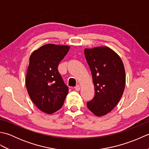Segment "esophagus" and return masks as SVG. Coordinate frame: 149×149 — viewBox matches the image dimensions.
I'll return each instance as SVG.
<instances>
[{"mask_svg":"<svg viewBox=\"0 0 149 149\" xmlns=\"http://www.w3.org/2000/svg\"><path fill=\"white\" fill-rule=\"evenodd\" d=\"M75 88V90L78 91H79V90H80V88H80V86H79V85L77 84L76 86H75V88Z\"/></svg>","mask_w":149,"mask_h":149,"instance_id":"obj_1","label":"esophagus"}]
</instances>
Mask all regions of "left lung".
Returning <instances> with one entry per match:
<instances>
[{"label":"left lung","instance_id":"8db88e82","mask_svg":"<svg viewBox=\"0 0 149 149\" xmlns=\"http://www.w3.org/2000/svg\"><path fill=\"white\" fill-rule=\"evenodd\" d=\"M85 58L92 74L93 99L87 107L94 115L109 113L121 99L125 88V73L121 58L107 47L84 49Z\"/></svg>","mask_w":149,"mask_h":149}]
</instances>
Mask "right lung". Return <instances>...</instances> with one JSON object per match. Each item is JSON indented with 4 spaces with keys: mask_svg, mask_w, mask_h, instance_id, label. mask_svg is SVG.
I'll return each mask as SVG.
<instances>
[{
    "mask_svg": "<svg viewBox=\"0 0 149 149\" xmlns=\"http://www.w3.org/2000/svg\"><path fill=\"white\" fill-rule=\"evenodd\" d=\"M69 49L67 45L46 44L30 56L27 90L31 100L44 113L52 114L61 109L68 93L58 66Z\"/></svg>",
    "mask_w": 149,
    "mask_h": 149,
    "instance_id": "1",
    "label": "right lung"
}]
</instances>
